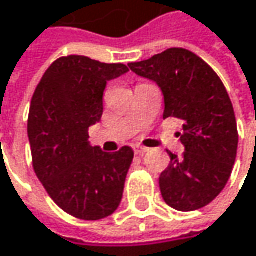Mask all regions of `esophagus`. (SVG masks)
<instances>
[{"mask_svg":"<svg viewBox=\"0 0 256 256\" xmlns=\"http://www.w3.org/2000/svg\"><path fill=\"white\" fill-rule=\"evenodd\" d=\"M133 150H134V154H138V156H144L145 152H148V148H145V146H140V145H136Z\"/></svg>","mask_w":256,"mask_h":256,"instance_id":"esophagus-1","label":"esophagus"}]
</instances>
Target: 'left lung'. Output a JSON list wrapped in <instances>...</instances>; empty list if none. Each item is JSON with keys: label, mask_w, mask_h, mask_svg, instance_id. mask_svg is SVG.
<instances>
[{"label": "left lung", "mask_w": 256, "mask_h": 256, "mask_svg": "<svg viewBox=\"0 0 256 256\" xmlns=\"http://www.w3.org/2000/svg\"><path fill=\"white\" fill-rule=\"evenodd\" d=\"M128 68L160 87L164 118L184 122L178 134L185 152H169L170 164L160 175L163 200L180 212L204 208L227 185L237 156V123L222 81L185 48H169Z\"/></svg>", "instance_id": "obj_1"}]
</instances>
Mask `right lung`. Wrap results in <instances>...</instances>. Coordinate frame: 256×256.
I'll use <instances>...</instances> for the list:
<instances>
[{"label": "right lung", "instance_id": "add662e5", "mask_svg": "<svg viewBox=\"0 0 256 256\" xmlns=\"http://www.w3.org/2000/svg\"><path fill=\"white\" fill-rule=\"evenodd\" d=\"M128 72L123 64L60 58L30 102L28 138L35 174L53 202L80 220H104L123 198L133 150L104 152L90 145L88 128L100 122L106 82Z\"/></svg>", "mask_w": 256, "mask_h": 256}]
</instances>
